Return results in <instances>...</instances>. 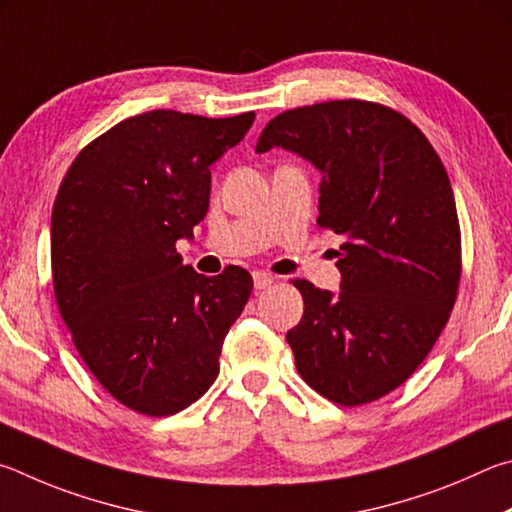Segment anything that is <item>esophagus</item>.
<instances>
[{"label": "esophagus", "instance_id": "obj_1", "mask_svg": "<svg viewBox=\"0 0 512 512\" xmlns=\"http://www.w3.org/2000/svg\"><path fill=\"white\" fill-rule=\"evenodd\" d=\"M251 276H254V288L256 290H265V288H270V285L274 283V276L265 274V272H254Z\"/></svg>", "mask_w": 512, "mask_h": 512}]
</instances>
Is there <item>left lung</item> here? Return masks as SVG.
<instances>
[{
    "instance_id": "obj_1",
    "label": "left lung",
    "mask_w": 512,
    "mask_h": 512,
    "mask_svg": "<svg viewBox=\"0 0 512 512\" xmlns=\"http://www.w3.org/2000/svg\"><path fill=\"white\" fill-rule=\"evenodd\" d=\"M290 150L321 173L319 227L344 242L339 292L297 279V371L344 407L373 402L414 373L450 319L461 279V231L443 161L407 116L366 101L288 110L256 152Z\"/></svg>"
}]
</instances>
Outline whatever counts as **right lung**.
Returning <instances> with one entry per match:
<instances>
[{"instance_id": "add662e5", "label": "right lung", "mask_w": 512, "mask_h": 512, "mask_svg": "<svg viewBox=\"0 0 512 512\" xmlns=\"http://www.w3.org/2000/svg\"><path fill=\"white\" fill-rule=\"evenodd\" d=\"M254 112L206 119L143 112L78 152L51 213L58 310L94 378L146 416H170L209 391L251 276L182 263L209 211L211 166L242 141Z\"/></svg>"}]
</instances>
